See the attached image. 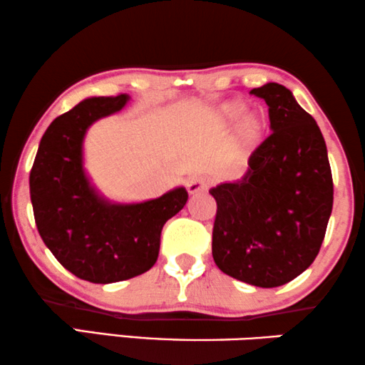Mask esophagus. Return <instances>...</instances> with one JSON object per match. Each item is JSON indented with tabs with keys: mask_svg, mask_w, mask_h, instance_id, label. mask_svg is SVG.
I'll list each match as a JSON object with an SVG mask.
<instances>
[{
	"mask_svg": "<svg viewBox=\"0 0 365 365\" xmlns=\"http://www.w3.org/2000/svg\"><path fill=\"white\" fill-rule=\"evenodd\" d=\"M186 189H187L189 194L194 195V194L204 192L205 189H207V184H205V181H204L202 178L194 176V178H189L187 181H186Z\"/></svg>",
	"mask_w": 365,
	"mask_h": 365,
	"instance_id": "1",
	"label": "esophagus"
}]
</instances>
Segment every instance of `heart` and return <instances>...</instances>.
<instances>
[{"label":"heart","instance_id":"obj_1","mask_svg":"<svg viewBox=\"0 0 365 365\" xmlns=\"http://www.w3.org/2000/svg\"><path fill=\"white\" fill-rule=\"evenodd\" d=\"M245 113V105L237 100L222 103L217 108V121L222 126H230L240 121L234 136V158L237 163H247L265 133V120L258 113Z\"/></svg>","mask_w":365,"mask_h":365}]
</instances>
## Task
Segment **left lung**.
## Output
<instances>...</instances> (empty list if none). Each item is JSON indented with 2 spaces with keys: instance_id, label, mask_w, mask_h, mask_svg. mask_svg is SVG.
<instances>
[{
  "instance_id": "left-lung-1",
  "label": "left lung",
  "mask_w": 365,
  "mask_h": 365,
  "mask_svg": "<svg viewBox=\"0 0 365 365\" xmlns=\"http://www.w3.org/2000/svg\"><path fill=\"white\" fill-rule=\"evenodd\" d=\"M250 93L267 102L273 133L240 181L209 191L217 202L212 257L229 277L274 288L318 255L332 210V176L323 133L292 91L268 82Z\"/></svg>"
}]
</instances>
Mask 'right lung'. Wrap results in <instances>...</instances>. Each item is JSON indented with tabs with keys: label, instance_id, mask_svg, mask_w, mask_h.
Returning <instances> with one entry per match:
<instances>
[{
	"label": "right lung",
	"instance_id": "1",
	"mask_svg": "<svg viewBox=\"0 0 365 365\" xmlns=\"http://www.w3.org/2000/svg\"><path fill=\"white\" fill-rule=\"evenodd\" d=\"M128 102L126 93L91 97L57 117L41 138L29 176L41 239L66 270L91 283L123 282L150 270L163 225L187 202L182 186L143 202H115L93 186L83 166L87 131Z\"/></svg>",
	"mask_w": 365,
	"mask_h": 365
}]
</instances>
